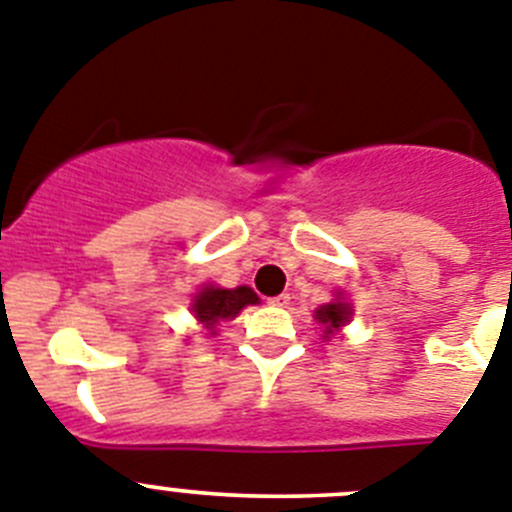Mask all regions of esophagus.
<instances>
[{"instance_id": "esophagus-1", "label": "esophagus", "mask_w": 512, "mask_h": 512, "mask_svg": "<svg viewBox=\"0 0 512 512\" xmlns=\"http://www.w3.org/2000/svg\"><path fill=\"white\" fill-rule=\"evenodd\" d=\"M267 303H270V306L283 308V306H288V303H290V296H288V293H280V296H275V298H267Z\"/></svg>"}]
</instances>
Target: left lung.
I'll list each match as a JSON object with an SVG mask.
<instances>
[{
	"instance_id": "obj_1",
	"label": "left lung",
	"mask_w": 512,
	"mask_h": 512,
	"mask_svg": "<svg viewBox=\"0 0 512 512\" xmlns=\"http://www.w3.org/2000/svg\"><path fill=\"white\" fill-rule=\"evenodd\" d=\"M352 303L344 298V293H336V298L331 303H324L321 308H316V321L324 326L326 336H334V331H339L342 326H347V321L352 319Z\"/></svg>"
}]
</instances>
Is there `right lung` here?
Masks as SVG:
<instances>
[{
    "mask_svg": "<svg viewBox=\"0 0 512 512\" xmlns=\"http://www.w3.org/2000/svg\"><path fill=\"white\" fill-rule=\"evenodd\" d=\"M260 301L257 293L247 285L239 288H219V285H204V288L193 296L191 311L201 326L209 334H216V326L222 321L234 319L245 306H255Z\"/></svg>",
    "mask_w": 512,
    "mask_h": 512,
    "instance_id": "right-lung-1",
    "label": "right lung"
}]
</instances>
